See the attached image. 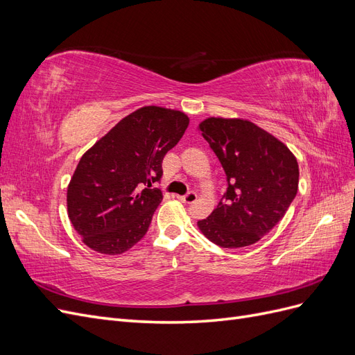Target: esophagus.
I'll return each mask as SVG.
<instances>
[{"label": "esophagus", "instance_id": "esophagus-1", "mask_svg": "<svg viewBox=\"0 0 355 355\" xmlns=\"http://www.w3.org/2000/svg\"><path fill=\"white\" fill-rule=\"evenodd\" d=\"M182 202H187V204H191V202H196V200H197V194L194 191H191V192H188L187 196H182V197H178Z\"/></svg>", "mask_w": 355, "mask_h": 355}]
</instances>
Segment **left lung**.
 <instances>
[{
  "label": "left lung",
  "mask_w": 355,
  "mask_h": 355,
  "mask_svg": "<svg viewBox=\"0 0 355 355\" xmlns=\"http://www.w3.org/2000/svg\"><path fill=\"white\" fill-rule=\"evenodd\" d=\"M200 132L219 158L228 188L200 231L223 249L259 241L280 222L296 197L299 166L292 151L243 118L210 116Z\"/></svg>",
  "instance_id": "left-lung-1"
}]
</instances>
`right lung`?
Instances as JSON below:
<instances>
[{
	"label": "right lung",
	"instance_id": "right-lung-1",
	"mask_svg": "<svg viewBox=\"0 0 355 355\" xmlns=\"http://www.w3.org/2000/svg\"><path fill=\"white\" fill-rule=\"evenodd\" d=\"M187 114L144 106L115 124L85 153L67 192L68 216L85 245L121 254L144 239L163 194L164 155L184 136Z\"/></svg>",
	"mask_w": 355,
	"mask_h": 355
}]
</instances>
